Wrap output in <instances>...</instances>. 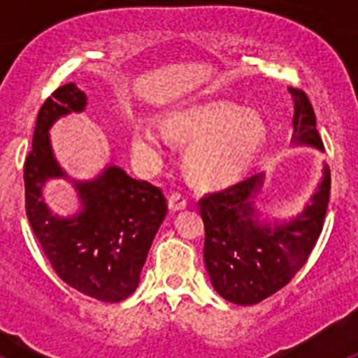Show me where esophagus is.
I'll use <instances>...</instances> for the list:
<instances>
[{
  "label": "esophagus",
  "mask_w": 358,
  "mask_h": 358,
  "mask_svg": "<svg viewBox=\"0 0 358 358\" xmlns=\"http://www.w3.org/2000/svg\"><path fill=\"white\" fill-rule=\"evenodd\" d=\"M186 204H188V199L182 192H172L169 195V206L172 211H179V210H185Z\"/></svg>",
  "instance_id": "1"
}]
</instances>
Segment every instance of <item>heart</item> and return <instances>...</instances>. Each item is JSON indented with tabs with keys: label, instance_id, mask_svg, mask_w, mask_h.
Wrapping results in <instances>:
<instances>
[{
	"label": "heart",
	"instance_id": "1",
	"mask_svg": "<svg viewBox=\"0 0 358 358\" xmlns=\"http://www.w3.org/2000/svg\"><path fill=\"white\" fill-rule=\"evenodd\" d=\"M170 134L188 141L189 166L202 181H227L238 176L255 157L264 140V122L251 110L215 102L179 113L169 122ZM134 148L147 159L159 156L161 140L150 127L134 134Z\"/></svg>",
	"mask_w": 358,
	"mask_h": 358
}]
</instances>
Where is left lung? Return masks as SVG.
Returning a JSON list of instances; mask_svg holds the SVG:
<instances>
[{"label": "left lung", "mask_w": 358, "mask_h": 358, "mask_svg": "<svg viewBox=\"0 0 358 358\" xmlns=\"http://www.w3.org/2000/svg\"><path fill=\"white\" fill-rule=\"evenodd\" d=\"M294 96V138L322 148L308 94L289 87ZM264 176H252L199 201L204 220V264L215 290L236 305H256L292 280L315 248L330 201V177L297 218L285 226H258L249 197Z\"/></svg>", "instance_id": "obj_1"}]
</instances>
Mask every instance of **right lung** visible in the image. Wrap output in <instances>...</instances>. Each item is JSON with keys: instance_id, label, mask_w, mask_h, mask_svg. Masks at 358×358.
<instances>
[{"instance_id": "right-lung-1", "label": "right lung", "mask_w": 358, "mask_h": 358, "mask_svg": "<svg viewBox=\"0 0 358 358\" xmlns=\"http://www.w3.org/2000/svg\"><path fill=\"white\" fill-rule=\"evenodd\" d=\"M84 106L85 94L75 84L57 87L44 100L24 161V208L57 276L84 296L118 303L138 287L169 204L161 188L109 166L94 181L77 185L84 204L78 217L59 218L50 213L41 188L48 177L64 173L52 154L48 129L59 116L82 110Z\"/></svg>"}]
</instances>
